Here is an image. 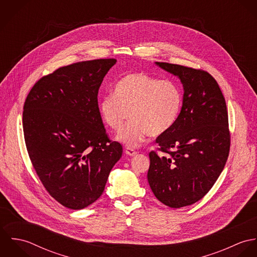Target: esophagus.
Masks as SVG:
<instances>
[{"mask_svg":"<svg viewBox=\"0 0 257 257\" xmlns=\"http://www.w3.org/2000/svg\"><path fill=\"white\" fill-rule=\"evenodd\" d=\"M124 152H125V154L128 155V156H135V155L138 153L135 149L130 148V147H126V148L124 149Z\"/></svg>","mask_w":257,"mask_h":257,"instance_id":"esophagus-1","label":"esophagus"}]
</instances>
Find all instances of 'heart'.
<instances>
[{
	"instance_id": "b5f03b06",
	"label": "heart",
	"mask_w": 257,
	"mask_h": 257,
	"mask_svg": "<svg viewBox=\"0 0 257 257\" xmlns=\"http://www.w3.org/2000/svg\"><path fill=\"white\" fill-rule=\"evenodd\" d=\"M182 105L180 87L171 80H160L143 72L125 75L114 86L113 95L104 97L99 111L113 131L130 122L115 140L126 147H139L147 136L159 137L175 123Z\"/></svg>"
}]
</instances>
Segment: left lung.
Segmentation results:
<instances>
[{"label": "left lung", "instance_id": "left-lung-1", "mask_svg": "<svg viewBox=\"0 0 257 257\" xmlns=\"http://www.w3.org/2000/svg\"><path fill=\"white\" fill-rule=\"evenodd\" d=\"M183 85L180 113L156 139L149 153L147 180L155 197L170 208L201 200L216 183L228 156L230 136L225 100L211 74L182 65L155 62Z\"/></svg>", "mask_w": 257, "mask_h": 257}]
</instances>
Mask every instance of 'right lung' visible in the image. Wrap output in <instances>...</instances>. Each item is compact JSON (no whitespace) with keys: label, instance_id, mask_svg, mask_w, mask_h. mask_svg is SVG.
Listing matches in <instances>:
<instances>
[{"label":"right lung","instance_id":"right-lung-1","mask_svg":"<svg viewBox=\"0 0 257 257\" xmlns=\"http://www.w3.org/2000/svg\"><path fill=\"white\" fill-rule=\"evenodd\" d=\"M115 59L82 61L39 79L23 112L26 146L37 174L57 202L81 210L97 201L122 154L110 142L98 92Z\"/></svg>","mask_w":257,"mask_h":257}]
</instances>
